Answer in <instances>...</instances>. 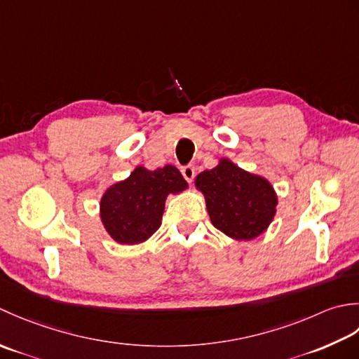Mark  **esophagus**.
<instances>
[{"instance_id":"1","label":"esophagus","mask_w":359,"mask_h":359,"mask_svg":"<svg viewBox=\"0 0 359 359\" xmlns=\"http://www.w3.org/2000/svg\"><path fill=\"white\" fill-rule=\"evenodd\" d=\"M181 173H182V177H184V180L189 182V184H190V182H192L194 178H195V169H194V165L182 167Z\"/></svg>"}]
</instances>
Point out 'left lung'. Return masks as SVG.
<instances>
[{"label":"left lung","mask_w":359,"mask_h":359,"mask_svg":"<svg viewBox=\"0 0 359 359\" xmlns=\"http://www.w3.org/2000/svg\"><path fill=\"white\" fill-rule=\"evenodd\" d=\"M195 187L204 196L212 224L232 240L257 238L276 217L279 198L271 182L229 158H220L214 169L201 172Z\"/></svg>","instance_id":"left-lung-1"}]
</instances>
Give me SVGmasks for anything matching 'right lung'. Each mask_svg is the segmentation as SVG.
<instances>
[{
	"label": "right lung",
	"instance_id": "add662e5",
	"mask_svg": "<svg viewBox=\"0 0 359 359\" xmlns=\"http://www.w3.org/2000/svg\"><path fill=\"white\" fill-rule=\"evenodd\" d=\"M189 187L175 165L149 170L137 165L130 177L109 186L99 203L100 222L116 243L139 245L155 233L165 200Z\"/></svg>",
	"mask_w": 359,
	"mask_h": 359
}]
</instances>
